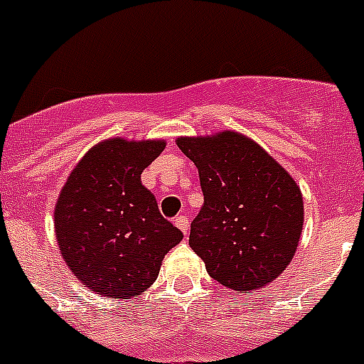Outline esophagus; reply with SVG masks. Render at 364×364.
<instances>
[{
	"label": "esophagus",
	"instance_id": "1",
	"mask_svg": "<svg viewBox=\"0 0 364 364\" xmlns=\"http://www.w3.org/2000/svg\"><path fill=\"white\" fill-rule=\"evenodd\" d=\"M175 226L178 228V230L182 231V233L188 235V231H189V220H188V218L182 217V215H180V217H176L175 218Z\"/></svg>",
	"mask_w": 364,
	"mask_h": 364
}]
</instances>
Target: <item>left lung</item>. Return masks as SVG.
<instances>
[{"label": "left lung", "instance_id": "1", "mask_svg": "<svg viewBox=\"0 0 364 364\" xmlns=\"http://www.w3.org/2000/svg\"><path fill=\"white\" fill-rule=\"evenodd\" d=\"M200 176L204 205L189 246L222 286L264 288L294 259L304 224L301 188L255 140L237 131L178 136Z\"/></svg>", "mask_w": 364, "mask_h": 364}]
</instances>
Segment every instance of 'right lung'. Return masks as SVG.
Here are the masks:
<instances>
[{"instance_id": "add662e5", "label": "right lung", "mask_w": 364, "mask_h": 364, "mask_svg": "<svg viewBox=\"0 0 364 364\" xmlns=\"http://www.w3.org/2000/svg\"><path fill=\"white\" fill-rule=\"evenodd\" d=\"M164 149L166 140L105 138L83 154L58 195V247L74 277L95 294L140 295L184 239L140 178Z\"/></svg>"}]
</instances>
